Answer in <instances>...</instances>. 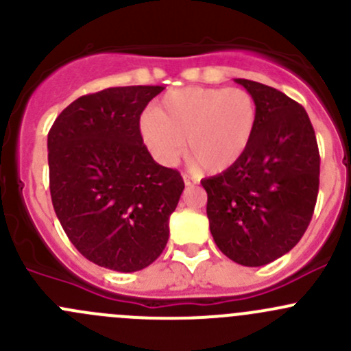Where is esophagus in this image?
Segmentation results:
<instances>
[{
  "mask_svg": "<svg viewBox=\"0 0 351 351\" xmlns=\"http://www.w3.org/2000/svg\"><path fill=\"white\" fill-rule=\"evenodd\" d=\"M182 179H184V184H186L187 187H189V186H194V184H196V180H194L193 177L187 176V174H182Z\"/></svg>",
  "mask_w": 351,
  "mask_h": 351,
  "instance_id": "34e87169",
  "label": "esophagus"
}]
</instances>
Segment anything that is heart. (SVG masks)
I'll use <instances>...</instances> for the list:
<instances>
[{"instance_id": "heart-1", "label": "heart", "mask_w": 351, "mask_h": 351, "mask_svg": "<svg viewBox=\"0 0 351 351\" xmlns=\"http://www.w3.org/2000/svg\"><path fill=\"white\" fill-rule=\"evenodd\" d=\"M258 106L244 88L186 86L165 93L154 112L140 117L145 147L162 165L186 152L208 174L234 167L251 145Z\"/></svg>"}]
</instances>
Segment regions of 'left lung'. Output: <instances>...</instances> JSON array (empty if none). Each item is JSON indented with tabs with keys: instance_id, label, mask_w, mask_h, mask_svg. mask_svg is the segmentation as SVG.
I'll use <instances>...</instances> for the list:
<instances>
[{
	"instance_id": "8db88e82",
	"label": "left lung",
	"mask_w": 351,
	"mask_h": 351,
	"mask_svg": "<svg viewBox=\"0 0 351 351\" xmlns=\"http://www.w3.org/2000/svg\"><path fill=\"white\" fill-rule=\"evenodd\" d=\"M256 100L258 124L244 157L201 180L215 244L242 266H265L293 249L319 193V148L300 104L280 90L235 78Z\"/></svg>"
}]
</instances>
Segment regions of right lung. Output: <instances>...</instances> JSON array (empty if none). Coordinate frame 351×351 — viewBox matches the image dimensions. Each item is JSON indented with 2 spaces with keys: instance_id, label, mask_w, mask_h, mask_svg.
Wrapping results in <instances>:
<instances>
[{
  "instance_id": "1",
  "label": "right lung",
  "mask_w": 351,
  "mask_h": 351,
  "mask_svg": "<svg viewBox=\"0 0 351 351\" xmlns=\"http://www.w3.org/2000/svg\"><path fill=\"white\" fill-rule=\"evenodd\" d=\"M164 86H114L69 104L47 134L54 211L88 261L121 273L150 266L184 191L143 145L140 116Z\"/></svg>"
}]
</instances>
